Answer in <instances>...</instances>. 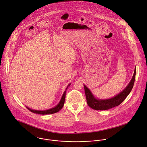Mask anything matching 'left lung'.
Masks as SVG:
<instances>
[{"label": "left lung", "instance_id": "8db88e82", "mask_svg": "<svg viewBox=\"0 0 147 147\" xmlns=\"http://www.w3.org/2000/svg\"><path fill=\"white\" fill-rule=\"evenodd\" d=\"M135 77L136 67L132 78L126 87L121 92L119 93L114 97L107 99H99L96 98L90 90L86 85H84L88 105L95 110H106L119 106L126 98V97L131 92L134 83Z\"/></svg>", "mask_w": 147, "mask_h": 147}]
</instances>
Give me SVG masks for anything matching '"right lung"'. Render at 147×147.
Returning a JSON list of instances; mask_svg holds the SVG:
<instances>
[{
    "label": "right lung",
    "mask_w": 147,
    "mask_h": 147,
    "mask_svg": "<svg viewBox=\"0 0 147 147\" xmlns=\"http://www.w3.org/2000/svg\"><path fill=\"white\" fill-rule=\"evenodd\" d=\"M71 84H69L68 85V86H67V88H66V90H65L62 97L61 99L60 100V102H59V103L54 107L48 109V110H33L32 109L29 108L28 107H26V108L30 111L32 113H35V114H41V115H47V114H54L56 113L57 112H58L60 110L62 109V108L63 107L64 103H65V97H66V90L67 89L68 87L70 86Z\"/></svg>",
    "instance_id": "1"
}]
</instances>
